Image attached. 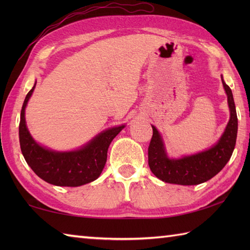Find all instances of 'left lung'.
Returning <instances> with one entry per match:
<instances>
[{"mask_svg": "<svg viewBox=\"0 0 250 250\" xmlns=\"http://www.w3.org/2000/svg\"><path fill=\"white\" fill-rule=\"evenodd\" d=\"M228 95L230 120L225 133L210 149L182 159H168L158 130L152 126V137L148 147L150 171L162 182L184 186L199 185L213 178L225 167L234 150L237 135V116L230 87L222 79Z\"/></svg>", "mask_w": 250, "mask_h": 250, "instance_id": "obj_1", "label": "left lung"}]
</instances>
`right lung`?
<instances>
[{
    "label": "right lung",
    "mask_w": 250,
    "mask_h": 250,
    "mask_svg": "<svg viewBox=\"0 0 250 250\" xmlns=\"http://www.w3.org/2000/svg\"><path fill=\"white\" fill-rule=\"evenodd\" d=\"M34 88L35 84L26 94L20 114L19 141L26 163L37 176L55 186L78 187L93 182L105 167L109 144L125 125L102 132L75 151L57 152L46 149L32 139L25 125V106Z\"/></svg>",
    "instance_id": "right-lung-1"
}]
</instances>
